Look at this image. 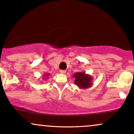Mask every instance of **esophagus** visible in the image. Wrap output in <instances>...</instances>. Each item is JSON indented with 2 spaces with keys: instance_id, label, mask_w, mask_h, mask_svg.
Masks as SVG:
<instances>
[{
  "instance_id": "1",
  "label": "esophagus",
  "mask_w": 134,
  "mask_h": 134,
  "mask_svg": "<svg viewBox=\"0 0 134 134\" xmlns=\"http://www.w3.org/2000/svg\"><path fill=\"white\" fill-rule=\"evenodd\" d=\"M59 72L61 73H62V74H65V73H66V71L65 70H61L59 71Z\"/></svg>"
}]
</instances>
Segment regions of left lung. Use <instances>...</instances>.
<instances>
[{"label":"left lung","instance_id":"1","mask_svg":"<svg viewBox=\"0 0 134 134\" xmlns=\"http://www.w3.org/2000/svg\"><path fill=\"white\" fill-rule=\"evenodd\" d=\"M75 79V83L80 88H90L92 85L93 77L85 72H77L73 75Z\"/></svg>","mask_w":134,"mask_h":134}]
</instances>
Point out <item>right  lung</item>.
I'll list each match as a JSON object with an SVG mask.
<instances>
[{
    "instance_id": "add662e5",
    "label": "right lung",
    "mask_w": 134,
    "mask_h": 134,
    "mask_svg": "<svg viewBox=\"0 0 134 134\" xmlns=\"http://www.w3.org/2000/svg\"><path fill=\"white\" fill-rule=\"evenodd\" d=\"M49 75H50V74H49V73H47V74H44L42 76V77H43L42 79L44 80H46V79H47L48 78H49Z\"/></svg>"
}]
</instances>
